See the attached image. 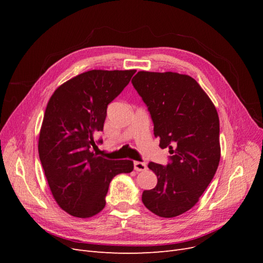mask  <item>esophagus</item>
<instances>
[{
    "label": "esophagus",
    "mask_w": 263,
    "mask_h": 263,
    "mask_svg": "<svg viewBox=\"0 0 263 263\" xmlns=\"http://www.w3.org/2000/svg\"><path fill=\"white\" fill-rule=\"evenodd\" d=\"M134 169L136 171H145L147 169V165L145 162L134 161Z\"/></svg>",
    "instance_id": "obj_1"
}]
</instances>
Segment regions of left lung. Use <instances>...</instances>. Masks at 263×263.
I'll return each mask as SVG.
<instances>
[{
  "mask_svg": "<svg viewBox=\"0 0 263 263\" xmlns=\"http://www.w3.org/2000/svg\"><path fill=\"white\" fill-rule=\"evenodd\" d=\"M132 83L148 107L159 146L169 148L171 155L165 166L149 162L158 183L144 191L142 203L160 217L179 216L198 202L218 168L216 107L186 74L139 71Z\"/></svg>",
  "mask_w": 263,
  "mask_h": 263,
  "instance_id": "obj_1",
  "label": "left lung"
}]
</instances>
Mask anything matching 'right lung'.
I'll list each match as a JSON object with an SVG mask.
<instances>
[{"label": "right lung", "instance_id": "right-lung-1", "mask_svg": "<svg viewBox=\"0 0 263 263\" xmlns=\"http://www.w3.org/2000/svg\"><path fill=\"white\" fill-rule=\"evenodd\" d=\"M135 72L86 71L61 84L47 104L39 133V159L55 202L74 217L100 213L112 179L134 169L133 161L108 160L92 148H97L95 135L103 130L107 105Z\"/></svg>", "mask_w": 263, "mask_h": 263}]
</instances>
